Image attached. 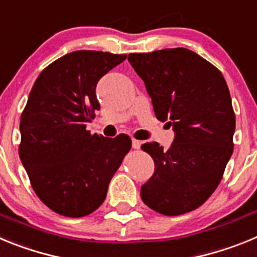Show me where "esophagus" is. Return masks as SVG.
Masks as SVG:
<instances>
[{
    "mask_svg": "<svg viewBox=\"0 0 257 257\" xmlns=\"http://www.w3.org/2000/svg\"><path fill=\"white\" fill-rule=\"evenodd\" d=\"M140 145H142V142H139V140H136V139H133V148L134 149H140Z\"/></svg>",
    "mask_w": 257,
    "mask_h": 257,
    "instance_id": "34e87169",
    "label": "esophagus"
}]
</instances>
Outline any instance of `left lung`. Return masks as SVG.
I'll list each match as a JSON object with an SVG mask.
<instances>
[{"instance_id":"left-lung-1","label":"left lung","mask_w":257,"mask_h":257,"mask_svg":"<svg viewBox=\"0 0 257 257\" xmlns=\"http://www.w3.org/2000/svg\"><path fill=\"white\" fill-rule=\"evenodd\" d=\"M128 61L144 81L156 117L175 131L167 151L158 143L142 145L154 172L140 196L166 216L190 212L215 192L234 148L235 114L225 78L183 47L134 52Z\"/></svg>"}]
</instances>
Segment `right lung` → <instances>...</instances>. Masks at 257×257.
<instances>
[{
  "mask_svg": "<svg viewBox=\"0 0 257 257\" xmlns=\"http://www.w3.org/2000/svg\"><path fill=\"white\" fill-rule=\"evenodd\" d=\"M126 59L91 50L69 52L36 79L20 117L19 157L38 198L67 217L100 207L131 139L86 130L100 109L96 83Z\"/></svg>",
  "mask_w": 257,
  "mask_h": 257,
  "instance_id": "add662e5",
  "label": "right lung"
}]
</instances>
